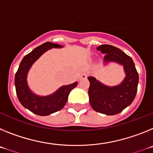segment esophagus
Returning a JSON list of instances; mask_svg holds the SVG:
<instances>
[{"label": "esophagus", "instance_id": "obj_1", "mask_svg": "<svg viewBox=\"0 0 153 153\" xmlns=\"http://www.w3.org/2000/svg\"><path fill=\"white\" fill-rule=\"evenodd\" d=\"M86 77H87V74H85V73L80 76V79H86Z\"/></svg>", "mask_w": 153, "mask_h": 153}]
</instances>
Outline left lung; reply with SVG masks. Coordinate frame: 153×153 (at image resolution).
Here are the masks:
<instances>
[{
  "label": "left lung",
  "mask_w": 153,
  "mask_h": 153,
  "mask_svg": "<svg viewBox=\"0 0 153 153\" xmlns=\"http://www.w3.org/2000/svg\"><path fill=\"white\" fill-rule=\"evenodd\" d=\"M97 50L105 53V63L116 62L123 65L126 77L120 84L108 86L96 78L89 76L90 106L95 111L102 114H118L134 100L139 83L138 72L132 58L117 47L103 44L97 47Z\"/></svg>",
  "instance_id": "1"
}]
</instances>
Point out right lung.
<instances>
[{"mask_svg": "<svg viewBox=\"0 0 153 153\" xmlns=\"http://www.w3.org/2000/svg\"><path fill=\"white\" fill-rule=\"evenodd\" d=\"M62 47L60 44L46 42L36 47L23 58L15 74L14 84L19 101L24 107L38 116H48L63 109L67 103L69 93L77 85V82H75L72 84L63 86L55 93L46 97L36 95L28 86L27 76L32 64L48 50Z\"/></svg>", "mask_w": 153, "mask_h": 153, "instance_id": "add662e5", "label": "right lung"}]
</instances>
